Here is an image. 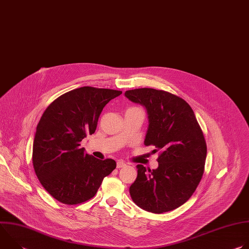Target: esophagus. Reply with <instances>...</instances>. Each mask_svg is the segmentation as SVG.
<instances>
[{
    "mask_svg": "<svg viewBox=\"0 0 249 249\" xmlns=\"http://www.w3.org/2000/svg\"><path fill=\"white\" fill-rule=\"evenodd\" d=\"M125 165H126V163H125L124 161H122V160H118V161H117V163H116V167H117V168L124 167Z\"/></svg>",
    "mask_w": 249,
    "mask_h": 249,
    "instance_id": "1",
    "label": "esophagus"
}]
</instances>
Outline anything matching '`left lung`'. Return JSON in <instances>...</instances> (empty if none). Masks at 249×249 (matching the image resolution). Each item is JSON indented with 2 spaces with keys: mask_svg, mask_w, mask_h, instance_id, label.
Listing matches in <instances>:
<instances>
[{
  "mask_svg": "<svg viewBox=\"0 0 249 249\" xmlns=\"http://www.w3.org/2000/svg\"><path fill=\"white\" fill-rule=\"evenodd\" d=\"M125 96L146 107L149 127L144 144L160 152L157 169L137 165L131 198L155 214L172 211L192 196L203 176L207 145L202 129L191 106L179 96L148 88L127 90Z\"/></svg>",
  "mask_w": 249,
  "mask_h": 249,
  "instance_id": "8db88e82",
  "label": "left lung"
}]
</instances>
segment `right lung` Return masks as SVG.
Segmentation results:
<instances>
[{"instance_id":"1","label":"right lung","mask_w":249,"mask_h":249,"mask_svg":"<svg viewBox=\"0 0 249 249\" xmlns=\"http://www.w3.org/2000/svg\"><path fill=\"white\" fill-rule=\"evenodd\" d=\"M122 91L83 87L56 98L42 114L32 148L34 171L45 190L66 205L91 199L114 160H100L85 153L81 142L95 132L104 106Z\"/></svg>"}]
</instances>
